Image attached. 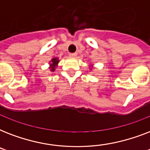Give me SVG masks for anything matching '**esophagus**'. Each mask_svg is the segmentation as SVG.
I'll return each instance as SVG.
<instances>
[{
	"mask_svg": "<svg viewBox=\"0 0 150 150\" xmlns=\"http://www.w3.org/2000/svg\"><path fill=\"white\" fill-rule=\"evenodd\" d=\"M69 55H70V57H75L77 56V53H71Z\"/></svg>",
	"mask_w": 150,
	"mask_h": 150,
	"instance_id": "obj_1",
	"label": "esophagus"
}]
</instances>
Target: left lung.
I'll return each instance as SVG.
<instances>
[{"mask_svg": "<svg viewBox=\"0 0 150 150\" xmlns=\"http://www.w3.org/2000/svg\"><path fill=\"white\" fill-rule=\"evenodd\" d=\"M90 67H91V68H89V69H92V68H93V65H92V66H90ZM89 68H90V67H89Z\"/></svg>", "mask_w": 150, "mask_h": 150, "instance_id": "8db88e82", "label": "left lung"}]
</instances>
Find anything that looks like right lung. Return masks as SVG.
Wrapping results in <instances>:
<instances>
[{"label": "right lung", "instance_id": "right-lung-1", "mask_svg": "<svg viewBox=\"0 0 150 150\" xmlns=\"http://www.w3.org/2000/svg\"><path fill=\"white\" fill-rule=\"evenodd\" d=\"M59 61H59L58 57H54V58H52L51 60H50V63H49V64H50L49 68H50V71H55L56 67L57 66V64H58Z\"/></svg>", "mask_w": 150, "mask_h": 150}]
</instances>
